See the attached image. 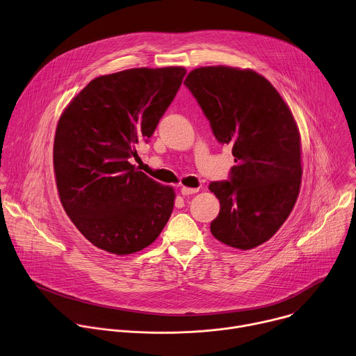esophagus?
Returning a JSON list of instances; mask_svg holds the SVG:
<instances>
[{
  "label": "esophagus",
  "instance_id": "esophagus-1",
  "mask_svg": "<svg viewBox=\"0 0 356 356\" xmlns=\"http://www.w3.org/2000/svg\"><path fill=\"white\" fill-rule=\"evenodd\" d=\"M196 192H199V188H189V186H182L181 188V193L182 195H193V193H196Z\"/></svg>",
  "mask_w": 356,
  "mask_h": 356
}]
</instances>
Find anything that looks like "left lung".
<instances>
[{
    "label": "left lung",
    "mask_w": 356,
    "mask_h": 356,
    "mask_svg": "<svg viewBox=\"0 0 356 356\" xmlns=\"http://www.w3.org/2000/svg\"><path fill=\"white\" fill-rule=\"evenodd\" d=\"M184 84L236 163L230 181L209 185L220 200L210 232L229 247L255 248L280 229L298 200L303 174L298 123L275 87L254 70L197 67Z\"/></svg>",
    "instance_id": "left-lung-1"
}]
</instances>
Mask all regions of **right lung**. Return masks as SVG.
Wrapping results in <instances>:
<instances>
[{"instance_id": "1", "label": "right lung", "mask_w": 356, "mask_h": 356, "mask_svg": "<svg viewBox=\"0 0 356 356\" xmlns=\"http://www.w3.org/2000/svg\"><path fill=\"white\" fill-rule=\"evenodd\" d=\"M186 74L184 67L130 68L94 79L63 111L53 165L67 216L95 247L127 255L149 247L175 202L130 164L154 133Z\"/></svg>"}]
</instances>
